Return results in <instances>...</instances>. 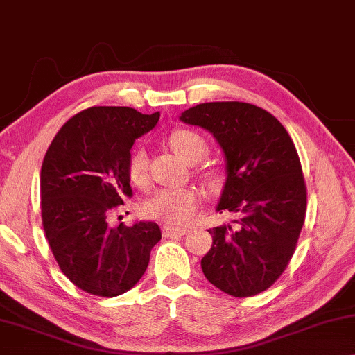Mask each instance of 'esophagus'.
Returning a JSON list of instances; mask_svg holds the SVG:
<instances>
[{
  "label": "esophagus",
  "mask_w": 355,
  "mask_h": 355,
  "mask_svg": "<svg viewBox=\"0 0 355 355\" xmlns=\"http://www.w3.org/2000/svg\"><path fill=\"white\" fill-rule=\"evenodd\" d=\"M187 233H188L187 228L173 227V225H168V223H164L162 225L164 236H183V234H187Z\"/></svg>",
  "instance_id": "obj_1"
}]
</instances>
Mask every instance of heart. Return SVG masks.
I'll return each mask as SVG.
<instances>
[{
    "label": "heart",
    "instance_id": "b5f03b06",
    "mask_svg": "<svg viewBox=\"0 0 355 355\" xmlns=\"http://www.w3.org/2000/svg\"><path fill=\"white\" fill-rule=\"evenodd\" d=\"M168 144L183 161L194 164L206 156L209 148L206 139L193 130H175L168 137ZM128 178L135 184H144L148 180V154L144 148H135L127 164ZM212 178V173H209ZM199 204V194L191 188L157 189L143 204L146 217L172 223H184L194 216Z\"/></svg>",
    "mask_w": 355,
    "mask_h": 355
}]
</instances>
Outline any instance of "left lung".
Here are the masks:
<instances>
[{"label": "left lung", "mask_w": 355, "mask_h": 355, "mask_svg": "<svg viewBox=\"0 0 355 355\" xmlns=\"http://www.w3.org/2000/svg\"><path fill=\"white\" fill-rule=\"evenodd\" d=\"M180 121L207 130L220 144L227 182L217 211L239 217L238 230H209L204 277L230 296H256L284 272L306 218V182L293 139L277 117L249 103L198 104Z\"/></svg>", "instance_id": "8db88e82"}]
</instances>
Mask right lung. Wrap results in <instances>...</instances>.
<instances>
[{
	"label": "right lung",
	"mask_w": 355,
	"mask_h": 355,
	"mask_svg": "<svg viewBox=\"0 0 355 355\" xmlns=\"http://www.w3.org/2000/svg\"><path fill=\"white\" fill-rule=\"evenodd\" d=\"M159 117L132 107H88L64 123L44 154V234L59 268L85 293L114 297L133 288L162 236L154 222L107 223L109 214L132 196L130 149Z\"/></svg>",
	"instance_id": "right-lung-1"
}]
</instances>
